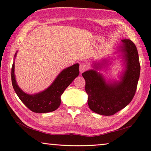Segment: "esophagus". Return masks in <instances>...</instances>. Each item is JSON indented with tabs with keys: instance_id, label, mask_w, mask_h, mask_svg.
<instances>
[{
	"instance_id": "1",
	"label": "esophagus",
	"mask_w": 151,
	"mask_h": 151,
	"mask_svg": "<svg viewBox=\"0 0 151 151\" xmlns=\"http://www.w3.org/2000/svg\"><path fill=\"white\" fill-rule=\"evenodd\" d=\"M87 68H88V67L86 66V65L84 63H82L80 65V66H79V70H80L81 73H83L84 71L87 70Z\"/></svg>"
}]
</instances>
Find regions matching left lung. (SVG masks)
Segmentation results:
<instances>
[{
    "mask_svg": "<svg viewBox=\"0 0 151 151\" xmlns=\"http://www.w3.org/2000/svg\"><path fill=\"white\" fill-rule=\"evenodd\" d=\"M115 50L114 55H116L122 59L124 67L119 76V80L106 78L98 71L110 66L113 61L112 57L94 61L92 69L82 74L86 81L85 90L88 94L89 108L102 116H112L131 102L140 76L139 54L133 42L130 40L122 39Z\"/></svg>",
    "mask_w": 151,
    "mask_h": 151,
    "instance_id": "1",
    "label": "left lung"
}]
</instances>
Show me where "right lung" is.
I'll return each instance as SVG.
<instances>
[{"mask_svg":"<svg viewBox=\"0 0 151 151\" xmlns=\"http://www.w3.org/2000/svg\"><path fill=\"white\" fill-rule=\"evenodd\" d=\"M17 53L18 51L14 55V61ZM14 61L11 72L14 90L24 105L35 113H48L56 110L61 104V96L65 90L79 75V65L74 64L61 71L47 88L35 94H30L24 92L17 84L14 74Z\"/></svg>","mask_w":151,"mask_h":151,"instance_id":"right-lung-1","label":"right lung"}]
</instances>
